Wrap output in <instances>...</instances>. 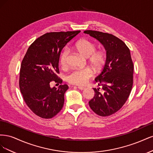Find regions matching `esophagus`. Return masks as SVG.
I'll return each mask as SVG.
<instances>
[{"instance_id":"esophagus-1","label":"esophagus","mask_w":153,"mask_h":153,"mask_svg":"<svg viewBox=\"0 0 153 153\" xmlns=\"http://www.w3.org/2000/svg\"><path fill=\"white\" fill-rule=\"evenodd\" d=\"M78 88L80 90H84L85 89V87H82V86H78Z\"/></svg>"}]
</instances>
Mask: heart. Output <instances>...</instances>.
Returning <instances> with one entry per match:
<instances>
[{"label": "heart", "instance_id": "heart-1", "mask_svg": "<svg viewBox=\"0 0 153 153\" xmlns=\"http://www.w3.org/2000/svg\"><path fill=\"white\" fill-rule=\"evenodd\" d=\"M73 48L83 57L88 58V62L95 71H100L104 66L106 62L105 53L102 50L96 51L95 45L91 41L86 39H80L74 44ZM68 54L66 49L62 50L60 54L59 62L62 67L67 65ZM92 75V71L88 68L75 69L67 76V80L72 84L84 85Z\"/></svg>", "mask_w": 153, "mask_h": 153}]
</instances>
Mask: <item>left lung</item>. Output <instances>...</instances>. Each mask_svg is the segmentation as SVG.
Here are the masks:
<instances>
[{
    "label": "left lung",
    "instance_id": "obj_1",
    "mask_svg": "<svg viewBox=\"0 0 153 153\" xmlns=\"http://www.w3.org/2000/svg\"><path fill=\"white\" fill-rule=\"evenodd\" d=\"M102 44L106 59L102 71L95 78L98 85L94 96L89 101L94 112L102 117L108 116L121 108L130 94L133 81V63L129 49L115 36L96 30H85Z\"/></svg>",
    "mask_w": 153,
    "mask_h": 153
}]
</instances>
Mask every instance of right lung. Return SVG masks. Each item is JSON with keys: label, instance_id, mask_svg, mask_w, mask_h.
<instances>
[{"label": "right lung", "instance_id": "1", "mask_svg": "<svg viewBox=\"0 0 153 153\" xmlns=\"http://www.w3.org/2000/svg\"><path fill=\"white\" fill-rule=\"evenodd\" d=\"M80 30L49 32L36 39L22 60L19 86L27 105L38 116L50 119L62 108L66 84L50 87V82L62 84L59 61L62 48Z\"/></svg>", "mask_w": 153, "mask_h": 153}]
</instances>
